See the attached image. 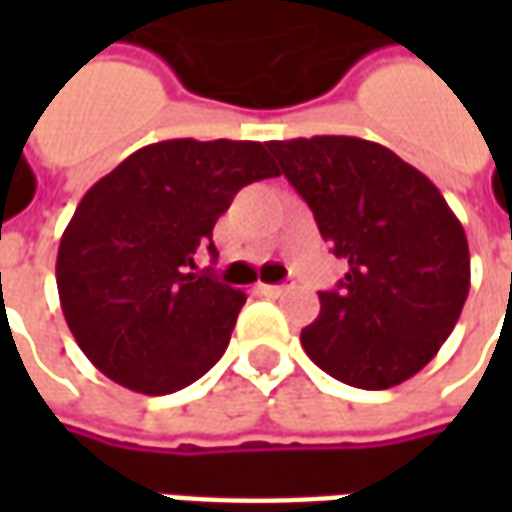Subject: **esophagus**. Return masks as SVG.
Returning <instances> with one entry per match:
<instances>
[{"mask_svg":"<svg viewBox=\"0 0 512 512\" xmlns=\"http://www.w3.org/2000/svg\"><path fill=\"white\" fill-rule=\"evenodd\" d=\"M287 290V285H259V293H265V296H282Z\"/></svg>","mask_w":512,"mask_h":512,"instance_id":"1","label":"esophagus"}]
</instances>
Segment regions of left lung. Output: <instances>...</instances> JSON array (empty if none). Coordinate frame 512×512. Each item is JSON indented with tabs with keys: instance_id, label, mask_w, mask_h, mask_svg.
<instances>
[{
	"instance_id": "left-lung-1",
	"label": "left lung",
	"mask_w": 512,
	"mask_h": 512,
	"mask_svg": "<svg viewBox=\"0 0 512 512\" xmlns=\"http://www.w3.org/2000/svg\"><path fill=\"white\" fill-rule=\"evenodd\" d=\"M333 256L347 262L305 353L333 379L387 390L416 376L462 316L470 250L439 187L384 145L356 136L267 142Z\"/></svg>"
}]
</instances>
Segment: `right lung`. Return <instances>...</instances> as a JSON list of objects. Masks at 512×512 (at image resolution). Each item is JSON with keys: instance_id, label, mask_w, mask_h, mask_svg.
<instances>
[{"instance_id": "1", "label": "right lung", "mask_w": 512, "mask_h": 512, "mask_svg": "<svg viewBox=\"0 0 512 512\" xmlns=\"http://www.w3.org/2000/svg\"><path fill=\"white\" fill-rule=\"evenodd\" d=\"M279 176L262 142L168 139L90 187L62 233L56 287L70 333L116 384L165 396L222 359L245 293L190 273L250 182Z\"/></svg>"}]
</instances>
